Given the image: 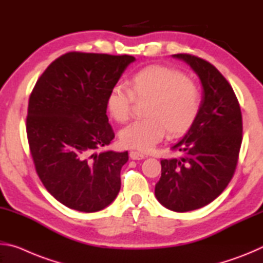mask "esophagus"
<instances>
[{"instance_id": "obj_1", "label": "esophagus", "mask_w": 263, "mask_h": 263, "mask_svg": "<svg viewBox=\"0 0 263 263\" xmlns=\"http://www.w3.org/2000/svg\"><path fill=\"white\" fill-rule=\"evenodd\" d=\"M130 158L132 160H141V159L145 158V155L141 154V153L135 152V151H131V152H130Z\"/></svg>"}]
</instances>
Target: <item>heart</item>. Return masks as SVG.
Wrapping results in <instances>:
<instances>
[{
	"label": "heart",
	"instance_id": "heart-1",
	"mask_svg": "<svg viewBox=\"0 0 263 263\" xmlns=\"http://www.w3.org/2000/svg\"><path fill=\"white\" fill-rule=\"evenodd\" d=\"M137 101H148L144 114L147 118L123 128L119 139L124 147L148 152L163 139L166 131L173 137L189 130L201 108V92L194 81L181 70L149 66L137 72L130 88L116 84L106 97V109L116 122L130 119Z\"/></svg>",
	"mask_w": 263,
	"mask_h": 263
}]
</instances>
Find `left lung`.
Listing matches in <instances>:
<instances>
[{"mask_svg": "<svg viewBox=\"0 0 263 263\" xmlns=\"http://www.w3.org/2000/svg\"><path fill=\"white\" fill-rule=\"evenodd\" d=\"M198 75L203 100L196 121L173 146L180 158L161 160V177L155 197L175 212L193 211L216 199L237 168L242 141V116L228 80L210 62L179 53Z\"/></svg>", "mask_w": 263, "mask_h": 263, "instance_id": "obj_1", "label": "left lung"}]
</instances>
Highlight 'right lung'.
<instances>
[{
	"instance_id": "add662e5",
	"label": "right lung",
	"mask_w": 263,
	"mask_h": 263,
	"mask_svg": "<svg viewBox=\"0 0 263 263\" xmlns=\"http://www.w3.org/2000/svg\"><path fill=\"white\" fill-rule=\"evenodd\" d=\"M132 55L68 52L45 69L31 92L26 135L35 172L57 201L96 212L121 190L128 153L96 151L115 138L106 97Z\"/></svg>"
}]
</instances>
